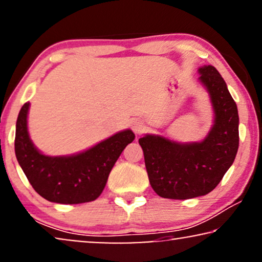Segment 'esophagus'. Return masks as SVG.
Returning a JSON list of instances; mask_svg holds the SVG:
<instances>
[{
    "label": "esophagus",
    "instance_id": "34e87169",
    "mask_svg": "<svg viewBox=\"0 0 262 262\" xmlns=\"http://www.w3.org/2000/svg\"><path fill=\"white\" fill-rule=\"evenodd\" d=\"M131 127H132V131H134L136 135H141L142 132L145 130L144 123H143V121L139 120V119H136V120L132 121V126Z\"/></svg>",
    "mask_w": 262,
    "mask_h": 262
}]
</instances>
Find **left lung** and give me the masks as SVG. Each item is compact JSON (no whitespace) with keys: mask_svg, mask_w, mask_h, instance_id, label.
<instances>
[{"mask_svg":"<svg viewBox=\"0 0 262 262\" xmlns=\"http://www.w3.org/2000/svg\"><path fill=\"white\" fill-rule=\"evenodd\" d=\"M209 93L213 124L200 142L182 143L161 135L139 138L150 185L162 198L191 199L205 195L220 184L237 154L238 112L227 83L212 66L198 69Z\"/></svg>","mask_w":262,"mask_h":262,"instance_id":"8db88e82","label":"left lung"}]
</instances>
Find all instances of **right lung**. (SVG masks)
Instances as JSON below:
<instances>
[{"mask_svg": "<svg viewBox=\"0 0 262 262\" xmlns=\"http://www.w3.org/2000/svg\"><path fill=\"white\" fill-rule=\"evenodd\" d=\"M30 102L21 107L16 120L15 155L25 175L42 198L59 204L95 200L105 188L114 163L135 139L130 128L117 132L84 151L67 156H48L30 138L27 117Z\"/></svg>", "mask_w": 262, "mask_h": 262, "instance_id": "1", "label": "right lung"}]
</instances>
